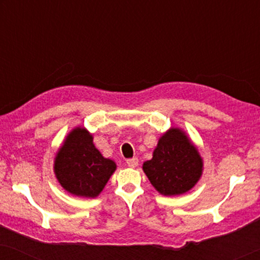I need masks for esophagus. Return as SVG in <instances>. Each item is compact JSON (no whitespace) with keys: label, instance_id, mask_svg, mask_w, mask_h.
I'll return each instance as SVG.
<instances>
[{"label":"esophagus","instance_id":"obj_1","mask_svg":"<svg viewBox=\"0 0 260 260\" xmlns=\"http://www.w3.org/2000/svg\"><path fill=\"white\" fill-rule=\"evenodd\" d=\"M126 165H127V167H130V168H136V167L138 166V158L137 157L129 158L126 161Z\"/></svg>","mask_w":260,"mask_h":260}]
</instances>
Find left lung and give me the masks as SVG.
<instances>
[{
  "instance_id": "1",
  "label": "left lung",
  "mask_w": 260,
  "mask_h": 260,
  "mask_svg": "<svg viewBox=\"0 0 260 260\" xmlns=\"http://www.w3.org/2000/svg\"><path fill=\"white\" fill-rule=\"evenodd\" d=\"M142 168L159 194L175 197L189 191L199 182L204 159L186 131L172 126L159 137L152 158Z\"/></svg>"
}]
</instances>
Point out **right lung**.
Wrapping results in <instances>:
<instances>
[{"instance_id":"add662e5","label":"right lung","mask_w":260,"mask_h":260,"mask_svg":"<svg viewBox=\"0 0 260 260\" xmlns=\"http://www.w3.org/2000/svg\"><path fill=\"white\" fill-rule=\"evenodd\" d=\"M117 168L95 148L93 135L84 126L67 134L54 157L55 177L67 193L79 198H97Z\"/></svg>"}]
</instances>
